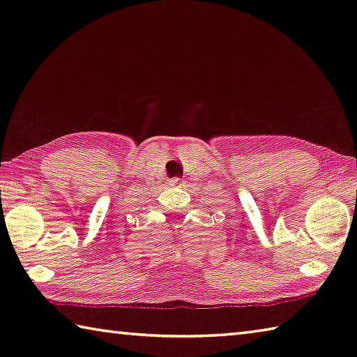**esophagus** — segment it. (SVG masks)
Returning a JSON list of instances; mask_svg holds the SVG:
<instances>
[{
    "label": "esophagus",
    "instance_id": "obj_1",
    "mask_svg": "<svg viewBox=\"0 0 357 357\" xmlns=\"http://www.w3.org/2000/svg\"><path fill=\"white\" fill-rule=\"evenodd\" d=\"M171 185H172V186L180 185V178H172V180H171Z\"/></svg>",
    "mask_w": 357,
    "mask_h": 357
}]
</instances>
